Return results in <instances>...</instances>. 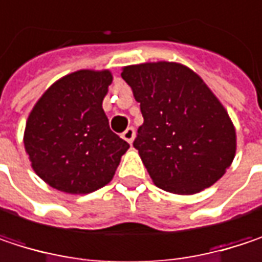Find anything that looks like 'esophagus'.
<instances>
[{"label":"esophagus","mask_w":262,"mask_h":262,"mask_svg":"<svg viewBox=\"0 0 262 262\" xmlns=\"http://www.w3.org/2000/svg\"><path fill=\"white\" fill-rule=\"evenodd\" d=\"M123 138H124L129 144H132L133 139H135V129H133V127H127L126 130L123 132Z\"/></svg>","instance_id":"esophagus-1"}]
</instances>
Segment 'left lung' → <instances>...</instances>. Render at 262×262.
Returning a JSON list of instances; mask_svg holds the SVG:
<instances>
[{"instance_id":"8db88e82","label":"left lung","mask_w":262,"mask_h":262,"mask_svg":"<svg viewBox=\"0 0 262 262\" xmlns=\"http://www.w3.org/2000/svg\"><path fill=\"white\" fill-rule=\"evenodd\" d=\"M121 77L141 107L133 147L155 185L195 194L217 182L234 161L235 129L203 80L174 62L126 67Z\"/></svg>"}]
</instances>
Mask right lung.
Listing matches in <instances>:
<instances>
[{"mask_svg": "<svg viewBox=\"0 0 262 262\" xmlns=\"http://www.w3.org/2000/svg\"><path fill=\"white\" fill-rule=\"evenodd\" d=\"M111 83L109 71L68 74L30 112L26 151L36 174L50 186L88 194L112 181L129 144L111 130L101 106Z\"/></svg>", "mask_w": 262, "mask_h": 262, "instance_id": "1", "label": "right lung"}]
</instances>
